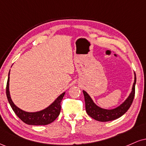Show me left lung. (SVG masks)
<instances>
[{
	"label": "left lung",
	"mask_w": 146,
	"mask_h": 146,
	"mask_svg": "<svg viewBox=\"0 0 146 146\" xmlns=\"http://www.w3.org/2000/svg\"><path fill=\"white\" fill-rule=\"evenodd\" d=\"M135 84H136V75L135 73V82L132 86V90L127 100L116 108L112 110H106L100 108L95 104L92 99L86 91L83 90L85 100V107L87 114L90 117L99 121H109L117 119L121 117L127 112L132 105L135 94Z\"/></svg>",
	"instance_id": "obj_1"
}]
</instances>
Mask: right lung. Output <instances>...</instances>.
Here are the masks:
<instances>
[{
	"label": "right lung",
	"instance_id": "1",
	"mask_svg": "<svg viewBox=\"0 0 146 146\" xmlns=\"http://www.w3.org/2000/svg\"><path fill=\"white\" fill-rule=\"evenodd\" d=\"M9 73L8 75V80L7 82L6 86V95L7 98L11 108L16 113V115L24 123L29 125H47L53 122L59 116L60 110H61V102L62 100L64 95L65 93H63L55 100L53 103H52L48 108L41 111L36 112V113H27L20 109L17 106H16L9 95Z\"/></svg>",
	"mask_w": 146,
	"mask_h": 146
}]
</instances>
